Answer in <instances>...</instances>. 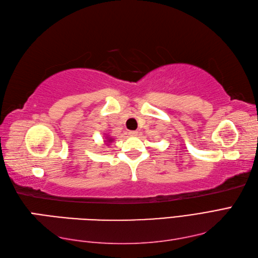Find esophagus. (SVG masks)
I'll return each mask as SVG.
<instances>
[{
	"instance_id": "34e87169",
	"label": "esophagus",
	"mask_w": 258,
	"mask_h": 258,
	"mask_svg": "<svg viewBox=\"0 0 258 258\" xmlns=\"http://www.w3.org/2000/svg\"><path fill=\"white\" fill-rule=\"evenodd\" d=\"M129 136H131V137H135V136H137L138 135V133L137 131H129Z\"/></svg>"
}]
</instances>
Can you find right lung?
Here are the masks:
<instances>
[{
  "label": "right lung",
  "instance_id": "add662e5",
  "mask_svg": "<svg viewBox=\"0 0 258 258\" xmlns=\"http://www.w3.org/2000/svg\"><path fill=\"white\" fill-rule=\"evenodd\" d=\"M112 141H114V139H112V138L106 137V140H105V142H106V146H109L110 143H112Z\"/></svg>",
  "mask_w": 258,
  "mask_h": 258
}]
</instances>
